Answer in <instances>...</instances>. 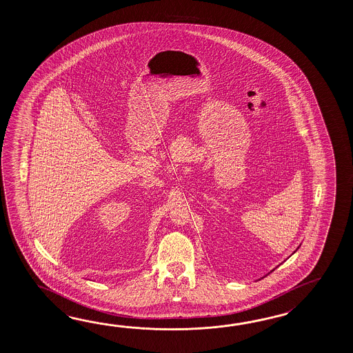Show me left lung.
<instances>
[{
  "mask_svg": "<svg viewBox=\"0 0 353 353\" xmlns=\"http://www.w3.org/2000/svg\"><path fill=\"white\" fill-rule=\"evenodd\" d=\"M298 248H296V250H298ZM296 250H295V251H294L293 254H295V252H296ZM275 269H276V268H275ZM275 269H272V270L270 271V272H272V271L275 270ZM270 272H269V274H270Z\"/></svg>",
  "mask_w": 353,
  "mask_h": 353,
  "instance_id": "8db88e82",
  "label": "left lung"
}]
</instances>
